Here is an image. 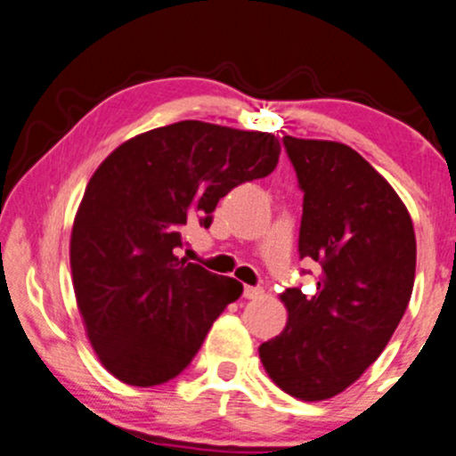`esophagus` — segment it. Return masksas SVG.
Listing matches in <instances>:
<instances>
[{"mask_svg": "<svg viewBox=\"0 0 456 456\" xmlns=\"http://www.w3.org/2000/svg\"><path fill=\"white\" fill-rule=\"evenodd\" d=\"M263 294H265V289H263L261 286H244V292H242V296L247 300L263 298Z\"/></svg>", "mask_w": 456, "mask_h": 456, "instance_id": "34e87169", "label": "esophagus"}]
</instances>
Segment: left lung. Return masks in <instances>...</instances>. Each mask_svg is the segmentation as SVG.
Returning <instances> with one entry per match:
<instances>
[{
  "label": "left lung",
  "mask_w": 456,
  "mask_h": 456,
  "mask_svg": "<svg viewBox=\"0 0 456 456\" xmlns=\"http://www.w3.org/2000/svg\"><path fill=\"white\" fill-rule=\"evenodd\" d=\"M281 142L305 193L298 253L319 263V277L314 294H281L286 329L261 343L259 355L281 391L322 401L360 379L403 319L415 234L403 201L358 151L289 135Z\"/></svg>",
  "instance_id": "obj_1"
}]
</instances>
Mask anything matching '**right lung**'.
Wrapping results in <instances>:
<instances>
[{"mask_svg": "<svg viewBox=\"0 0 456 456\" xmlns=\"http://www.w3.org/2000/svg\"><path fill=\"white\" fill-rule=\"evenodd\" d=\"M272 134L179 121L118 146L86 187L71 232V275L92 347L134 387L191 364L242 283L179 259L181 234L242 183L272 175Z\"/></svg>", "mask_w": 456, "mask_h": 456, "instance_id": "obj_1", "label": "right lung"}]
</instances>
